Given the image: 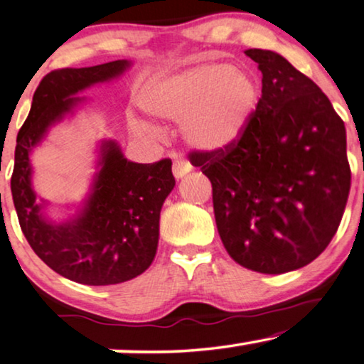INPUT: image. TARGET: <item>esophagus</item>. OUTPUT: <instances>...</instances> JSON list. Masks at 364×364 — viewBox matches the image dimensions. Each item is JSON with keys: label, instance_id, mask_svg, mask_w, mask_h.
Here are the masks:
<instances>
[{"label": "esophagus", "instance_id": "obj_1", "mask_svg": "<svg viewBox=\"0 0 364 364\" xmlns=\"http://www.w3.org/2000/svg\"><path fill=\"white\" fill-rule=\"evenodd\" d=\"M191 171H192V166L188 164V162L182 161V159L173 161L172 172H173V176H176V178H182L183 176H187V173L191 172Z\"/></svg>", "mask_w": 364, "mask_h": 364}]
</instances>
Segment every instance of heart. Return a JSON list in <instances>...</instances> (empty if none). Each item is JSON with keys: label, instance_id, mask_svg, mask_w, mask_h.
Returning a JSON list of instances; mask_svg holds the SVG:
<instances>
[{"label": "heart", "instance_id": "b5f03b06", "mask_svg": "<svg viewBox=\"0 0 364 364\" xmlns=\"http://www.w3.org/2000/svg\"><path fill=\"white\" fill-rule=\"evenodd\" d=\"M259 83L250 72L226 62H210L152 80L141 103L156 118L181 123L186 143L202 152L228 149L245 134L259 105ZM138 133L156 128L131 117Z\"/></svg>", "mask_w": 364, "mask_h": 364}]
</instances>
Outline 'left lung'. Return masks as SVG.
<instances>
[{
	"mask_svg": "<svg viewBox=\"0 0 364 364\" xmlns=\"http://www.w3.org/2000/svg\"><path fill=\"white\" fill-rule=\"evenodd\" d=\"M262 73L259 105L228 149L192 152L212 182L228 255L246 269L284 274L320 256L351 186L345 123L307 75L272 50L247 49Z\"/></svg>",
	"mask_w": 364,
	"mask_h": 364,
	"instance_id": "1",
	"label": "left lung"
}]
</instances>
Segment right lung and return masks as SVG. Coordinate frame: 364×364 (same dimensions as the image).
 <instances>
[{
  "instance_id": "obj_1",
  "label": "right lung",
  "mask_w": 364,
  "mask_h": 364,
  "mask_svg": "<svg viewBox=\"0 0 364 364\" xmlns=\"http://www.w3.org/2000/svg\"><path fill=\"white\" fill-rule=\"evenodd\" d=\"M131 64L59 68L42 78L14 151L11 193L21 230L36 255L57 274L85 286H109L143 274L159 241L161 208L176 186L172 161L138 164L114 141L102 144V167L78 217L52 223L42 215L31 186L29 154L52 124L82 102L78 92L119 77Z\"/></svg>"
}]
</instances>
